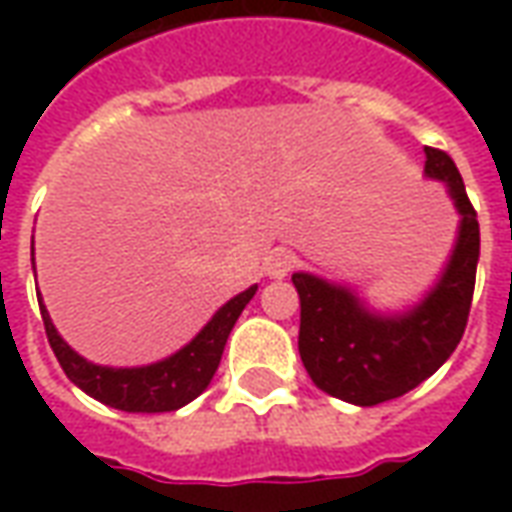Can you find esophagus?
I'll list each match as a JSON object with an SVG mask.
<instances>
[{
  "instance_id": "34e87169",
  "label": "esophagus",
  "mask_w": 512,
  "mask_h": 512,
  "mask_svg": "<svg viewBox=\"0 0 512 512\" xmlns=\"http://www.w3.org/2000/svg\"><path fill=\"white\" fill-rule=\"evenodd\" d=\"M293 268H296V257H293V252H288V249H274V252L266 257V274L271 279L288 277Z\"/></svg>"
}]
</instances>
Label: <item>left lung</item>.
<instances>
[{
	"instance_id": "left-lung-1",
	"label": "left lung",
	"mask_w": 512,
	"mask_h": 512,
	"mask_svg": "<svg viewBox=\"0 0 512 512\" xmlns=\"http://www.w3.org/2000/svg\"><path fill=\"white\" fill-rule=\"evenodd\" d=\"M425 175L447 183L461 227L450 263L417 307L378 315L343 285L293 274L301 301V362L318 389L354 406L395 400L433 376L458 348L469 321L480 257L477 211L444 150L425 147Z\"/></svg>"
}]
</instances>
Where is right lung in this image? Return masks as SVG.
Returning a JSON list of instances; mask_svg holds the SVG:
<instances>
[{
    "label": "right lung",
    "mask_w": 512,
    "mask_h": 512,
    "mask_svg": "<svg viewBox=\"0 0 512 512\" xmlns=\"http://www.w3.org/2000/svg\"><path fill=\"white\" fill-rule=\"evenodd\" d=\"M32 268H35V246H32ZM255 290L257 285H252L244 293H238L235 299L227 301L224 307H219L211 321L202 326V332L189 345H183L178 354L145 367H101L87 362L54 329L40 293L38 301L51 351L73 384L95 400L120 408V411L158 414V411H175V408L186 406L208 389L216 367L222 362L227 337L233 332L238 315L255 296Z\"/></svg>",
    "instance_id": "1"
}]
</instances>
